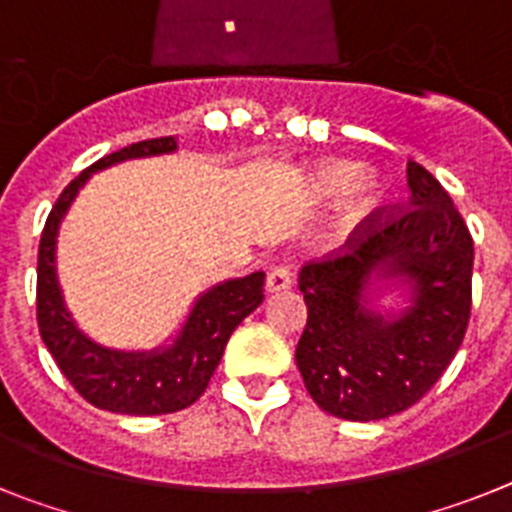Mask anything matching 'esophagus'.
<instances>
[{"mask_svg": "<svg viewBox=\"0 0 512 512\" xmlns=\"http://www.w3.org/2000/svg\"><path fill=\"white\" fill-rule=\"evenodd\" d=\"M293 286V268L291 262H281V265H273L265 278V288L270 293H278V291H288Z\"/></svg>", "mask_w": 512, "mask_h": 512, "instance_id": "esophagus-1", "label": "esophagus"}]
</instances>
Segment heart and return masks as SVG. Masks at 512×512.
Segmentation results:
<instances>
[{"label":"heart","mask_w":512,"mask_h":512,"mask_svg":"<svg viewBox=\"0 0 512 512\" xmlns=\"http://www.w3.org/2000/svg\"><path fill=\"white\" fill-rule=\"evenodd\" d=\"M309 188L319 201H335L345 192L349 193L345 196V216H342L348 229L373 219L384 208L386 195H389V188L379 172L358 170V164L342 162V159L314 167L309 175Z\"/></svg>","instance_id":"heart-1"}]
</instances>
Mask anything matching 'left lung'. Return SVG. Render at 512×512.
<instances>
[{
    "label": "left lung",
    "mask_w": 512,
    "mask_h": 512,
    "mask_svg": "<svg viewBox=\"0 0 512 512\" xmlns=\"http://www.w3.org/2000/svg\"><path fill=\"white\" fill-rule=\"evenodd\" d=\"M407 185L410 206L381 208L299 275L306 327L296 366L311 399L342 420H384L420 402L466 335L471 234L441 182L412 159ZM373 277L411 286L413 304L399 318L370 309Z\"/></svg>",
    "instance_id": "left-lung-1"
}]
</instances>
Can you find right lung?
<instances>
[{
    "mask_svg": "<svg viewBox=\"0 0 512 512\" xmlns=\"http://www.w3.org/2000/svg\"><path fill=\"white\" fill-rule=\"evenodd\" d=\"M175 149V136H162V139L139 141L97 159L66 185L43 226L41 247H38V288H35L38 330L69 384L87 402L95 404L97 410L146 417L190 407L206 391L213 371L221 363L231 332L265 299L262 296L265 273L219 283L195 301L175 342L149 353H121V350L102 348L82 335V330L74 324L56 278V234L64 213L69 211L71 201L77 198L79 188L92 172L126 159L170 154Z\"/></svg>",
    "mask_w": 512,
    "mask_h": 512,
    "instance_id": "right-lung-1",
    "label": "right lung"
}]
</instances>
